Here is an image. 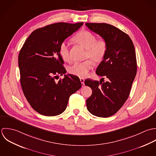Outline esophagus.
Returning <instances> with one entry per match:
<instances>
[{"label":"esophagus","mask_w":156,"mask_h":156,"mask_svg":"<svg viewBox=\"0 0 156 156\" xmlns=\"http://www.w3.org/2000/svg\"><path fill=\"white\" fill-rule=\"evenodd\" d=\"M80 81H81L82 86H83V87L84 86V79H83V78H80Z\"/></svg>","instance_id":"esophagus-1"}]
</instances>
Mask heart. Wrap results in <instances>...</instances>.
I'll return each mask as SVG.
<instances>
[{"instance_id":"heart-1","label":"heart","mask_w":156,"mask_h":156,"mask_svg":"<svg viewBox=\"0 0 156 156\" xmlns=\"http://www.w3.org/2000/svg\"><path fill=\"white\" fill-rule=\"evenodd\" d=\"M75 42L80 44L86 49V57L90 58L93 62H100L104 58L107 49L108 44L104 38L96 40V36L88 31H81L77 33L73 38ZM59 52L64 61L70 59L68 44L62 42L59 48ZM93 67V63L90 60L83 62H76L68 68L69 72L79 77H85L88 75L89 71Z\"/></svg>"}]
</instances>
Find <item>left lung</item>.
<instances>
[{
	"label": "left lung",
	"instance_id": "obj_1",
	"mask_svg": "<svg viewBox=\"0 0 156 156\" xmlns=\"http://www.w3.org/2000/svg\"><path fill=\"white\" fill-rule=\"evenodd\" d=\"M86 25L108 44L106 55L96 70L102 77L100 81L90 79L84 81L92 89L86 100L87 108L93 115L107 118L115 115L129 96L137 72L135 49L128 35L113 25L104 23Z\"/></svg>",
	"mask_w": 156,
	"mask_h": 156
}]
</instances>
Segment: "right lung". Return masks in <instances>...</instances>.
Returning <instances> with one entry per match:
<instances>
[{"label": "right lung", "mask_w": 156, "mask_h": 156, "mask_svg": "<svg viewBox=\"0 0 156 156\" xmlns=\"http://www.w3.org/2000/svg\"><path fill=\"white\" fill-rule=\"evenodd\" d=\"M84 23H56L35 30L23 44L19 55L20 84L32 108L46 116L66 110L70 96L82 85L80 78L66 73L59 48L64 40Z\"/></svg>", "instance_id": "right-lung-1"}]
</instances>
